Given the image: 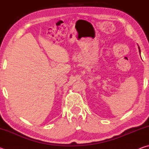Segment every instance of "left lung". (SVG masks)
<instances>
[{"mask_svg":"<svg viewBox=\"0 0 149 149\" xmlns=\"http://www.w3.org/2000/svg\"><path fill=\"white\" fill-rule=\"evenodd\" d=\"M139 47V52H141V50H140V48H139V47Z\"/></svg>","mask_w":149,"mask_h":149,"instance_id":"obj_1","label":"left lung"}]
</instances>
